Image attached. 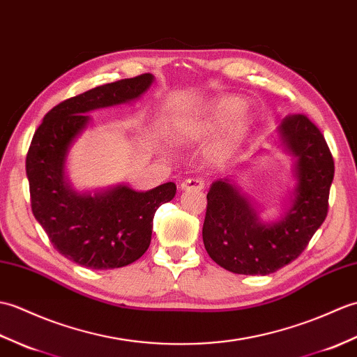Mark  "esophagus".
Here are the masks:
<instances>
[{
  "label": "esophagus",
  "instance_id": "1",
  "mask_svg": "<svg viewBox=\"0 0 357 357\" xmlns=\"http://www.w3.org/2000/svg\"><path fill=\"white\" fill-rule=\"evenodd\" d=\"M181 191H203L206 188V181L203 178H186L181 181Z\"/></svg>",
  "mask_w": 357,
  "mask_h": 357
}]
</instances>
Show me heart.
<instances>
[{
  "label": "heart",
  "mask_w": 357,
  "mask_h": 357,
  "mask_svg": "<svg viewBox=\"0 0 357 357\" xmlns=\"http://www.w3.org/2000/svg\"><path fill=\"white\" fill-rule=\"evenodd\" d=\"M244 109H245V102L241 98L227 96V98L213 99L192 116L181 119V121L177 123L176 132L181 139L206 137L209 136L211 132L217 131L221 125H225L226 122L232 121L235 116L241 114ZM250 126H252V121L248 116H241L238 119H235L231 125H229L225 136L221 137L217 144L215 146L217 155L223 158L231 157L236 149L240 148L244 137L248 136Z\"/></svg>",
  "instance_id": "heart-1"
}]
</instances>
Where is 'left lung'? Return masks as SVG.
<instances>
[{"label": "left lung", "instance_id": "8db88e82", "mask_svg": "<svg viewBox=\"0 0 357 357\" xmlns=\"http://www.w3.org/2000/svg\"><path fill=\"white\" fill-rule=\"evenodd\" d=\"M284 148L296 157V188L290 209L276 223H263L250 202L229 180L212 183L203 223L209 257L229 272L268 275L296 259L328 212L335 176L330 148L310 119L287 116L280 125Z\"/></svg>", "mask_w": 357, "mask_h": 357}]
</instances>
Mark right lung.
<instances>
[{"label": "right lung", "mask_w": 357, "mask_h": 357, "mask_svg": "<svg viewBox=\"0 0 357 357\" xmlns=\"http://www.w3.org/2000/svg\"><path fill=\"white\" fill-rule=\"evenodd\" d=\"M153 81L145 73L61 102L31 139L26 158L31 212L53 248L79 266L105 271L139 259L151 243L158 206L176 195L172 181L146 192L119 185L91 195L73 191L66 178L68 148L90 122L85 113L137 99Z\"/></svg>", "instance_id": "1"}]
</instances>
